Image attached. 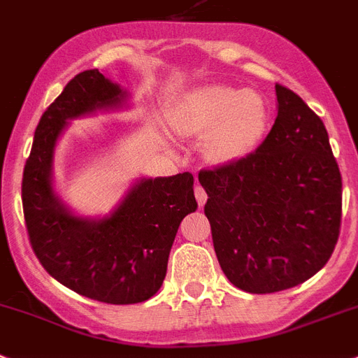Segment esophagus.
Returning a JSON list of instances; mask_svg holds the SVG:
<instances>
[{"label":"esophagus","instance_id":"34e87169","mask_svg":"<svg viewBox=\"0 0 358 358\" xmlns=\"http://www.w3.org/2000/svg\"><path fill=\"white\" fill-rule=\"evenodd\" d=\"M195 199H197V204H199L201 208H203L206 199H208V195H206V192H204V188L201 185H195Z\"/></svg>","mask_w":358,"mask_h":358}]
</instances>
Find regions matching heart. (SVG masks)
<instances>
[{"label": "heart", "instance_id": "obj_1", "mask_svg": "<svg viewBox=\"0 0 358 358\" xmlns=\"http://www.w3.org/2000/svg\"><path fill=\"white\" fill-rule=\"evenodd\" d=\"M270 124L266 99L252 90L208 85L188 92L173 114L181 136L208 132L204 150L215 163L246 157L261 145Z\"/></svg>", "mask_w": 358, "mask_h": 358}]
</instances>
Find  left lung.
<instances>
[{
	"label": "left lung",
	"mask_w": 358,
	"mask_h": 358,
	"mask_svg": "<svg viewBox=\"0 0 358 358\" xmlns=\"http://www.w3.org/2000/svg\"><path fill=\"white\" fill-rule=\"evenodd\" d=\"M253 154L201 170L213 248L234 286L273 293L324 268L341 234L342 177L322 119L282 85Z\"/></svg>",
	"instance_id": "left-lung-1"
}]
</instances>
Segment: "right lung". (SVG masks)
Listing matches in <instances>:
<instances>
[{
  "label": "right lung",
  "instance_id": "right-lung-1",
  "mask_svg": "<svg viewBox=\"0 0 358 358\" xmlns=\"http://www.w3.org/2000/svg\"><path fill=\"white\" fill-rule=\"evenodd\" d=\"M128 92L85 70L70 79L45 110L27 159L21 199L36 257L66 288L106 304H136L154 297L166 277L177 228L197 210L194 176L141 179L110 215H74L52 185L57 139L70 119L123 106Z\"/></svg>",
  "mask_w": 358,
  "mask_h": 358
}]
</instances>
